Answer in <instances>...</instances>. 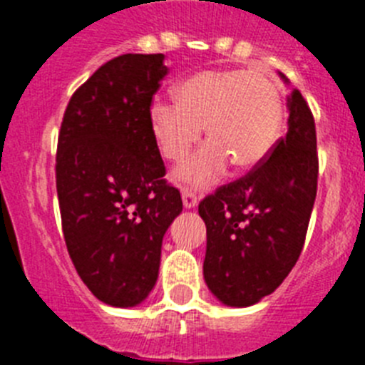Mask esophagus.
<instances>
[{
  "label": "esophagus",
  "mask_w": 365,
  "mask_h": 365,
  "mask_svg": "<svg viewBox=\"0 0 365 365\" xmlns=\"http://www.w3.org/2000/svg\"><path fill=\"white\" fill-rule=\"evenodd\" d=\"M197 193H193L192 190L188 188H182V205H185V208H193V206H197Z\"/></svg>",
  "instance_id": "esophagus-1"
}]
</instances>
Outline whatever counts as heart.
<instances>
[{"instance_id": "b5f03b06", "label": "heart", "mask_w": 365, "mask_h": 365, "mask_svg": "<svg viewBox=\"0 0 365 365\" xmlns=\"http://www.w3.org/2000/svg\"><path fill=\"white\" fill-rule=\"evenodd\" d=\"M175 100H155L150 128L164 159L179 163L206 128L210 143L175 172L190 188H206L228 163L252 170L272 153L283 130L282 89L263 71L208 69L192 74L175 89Z\"/></svg>"}]
</instances>
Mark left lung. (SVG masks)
Returning a JSON list of instances; mask_svg holds the SVG:
<instances>
[{
    "mask_svg": "<svg viewBox=\"0 0 365 365\" xmlns=\"http://www.w3.org/2000/svg\"><path fill=\"white\" fill-rule=\"evenodd\" d=\"M289 131L259 166L199 202L206 225L202 274L230 307L272 294L302 254L318 188L316 125L298 89L289 96Z\"/></svg>",
    "mask_w": 365,
    "mask_h": 365,
    "instance_id": "left-lung-1",
    "label": "left lung"
}]
</instances>
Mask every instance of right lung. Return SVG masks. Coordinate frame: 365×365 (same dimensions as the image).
<instances>
[{"mask_svg":"<svg viewBox=\"0 0 365 365\" xmlns=\"http://www.w3.org/2000/svg\"><path fill=\"white\" fill-rule=\"evenodd\" d=\"M164 54H122L71 96L56 192L74 269L100 302L133 307L153 289L163 237L182 210L150 128Z\"/></svg>","mask_w":365,"mask_h":365,"instance_id":"add662e5","label":"right lung"}]
</instances>
